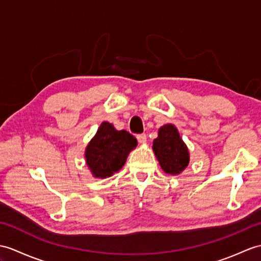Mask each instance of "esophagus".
Wrapping results in <instances>:
<instances>
[{"mask_svg":"<svg viewBox=\"0 0 261 261\" xmlns=\"http://www.w3.org/2000/svg\"><path fill=\"white\" fill-rule=\"evenodd\" d=\"M137 139H138V142H139V143L147 142V136H145L144 133H141V135H138V136H137Z\"/></svg>","mask_w":261,"mask_h":261,"instance_id":"esophagus-1","label":"esophagus"}]
</instances>
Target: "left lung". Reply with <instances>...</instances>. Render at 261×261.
<instances>
[{
  "label": "left lung",
  "mask_w": 261,
  "mask_h": 261,
  "mask_svg": "<svg viewBox=\"0 0 261 261\" xmlns=\"http://www.w3.org/2000/svg\"><path fill=\"white\" fill-rule=\"evenodd\" d=\"M152 149L162 170L168 174H179L189 165V150L173 124L161 126Z\"/></svg>",
  "instance_id": "obj_1"
}]
</instances>
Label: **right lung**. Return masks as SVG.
<instances>
[{
  "mask_svg": "<svg viewBox=\"0 0 261 261\" xmlns=\"http://www.w3.org/2000/svg\"><path fill=\"white\" fill-rule=\"evenodd\" d=\"M138 145L137 139L125 130L102 122L86 148V161L94 178L111 177L124 166L126 158Z\"/></svg>",
  "mask_w": 261,
  "mask_h": 261,
  "instance_id": "add662e5",
  "label": "right lung"
}]
</instances>
